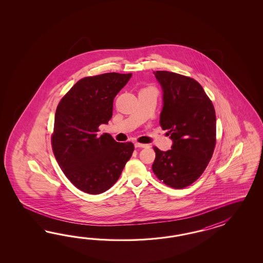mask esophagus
I'll return each mask as SVG.
<instances>
[{"label":"esophagus","mask_w":263,"mask_h":263,"mask_svg":"<svg viewBox=\"0 0 263 263\" xmlns=\"http://www.w3.org/2000/svg\"><path fill=\"white\" fill-rule=\"evenodd\" d=\"M146 146H148V145H147V144H144V143H135V147H146Z\"/></svg>","instance_id":"esophagus-1"}]
</instances>
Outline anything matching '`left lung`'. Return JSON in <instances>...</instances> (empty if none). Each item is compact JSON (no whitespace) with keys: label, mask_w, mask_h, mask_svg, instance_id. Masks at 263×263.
I'll return each instance as SVG.
<instances>
[{"label":"left lung","mask_w":263,"mask_h":263,"mask_svg":"<svg viewBox=\"0 0 263 263\" xmlns=\"http://www.w3.org/2000/svg\"><path fill=\"white\" fill-rule=\"evenodd\" d=\"M163 88L160 125L168 130L172 149L156 153L152 171L163 183L182 189L206 168L216 145L214 106L196 80L175 72H154Z\"/></svg>","instance_id":"8db88e82"}]
</instances>
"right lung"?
<instances>
[{"label": "right lung", "instance_id": "1", "mask_svg": "<svg viewBox=\"0 0 263 263\" xmlns=\"http://www.w3.org/2000/svg\"><path fill=\"white\" fill-rule=\"evenodd\" d=\"M132 73H104L79 80L61 99L51 143L59 166L81 191L97 195L110 189L134 152L130 142L98 136L112 116L114 98Z\"/></svg>", "mask_w": 263, "mask_h": 263}]
</instances>
